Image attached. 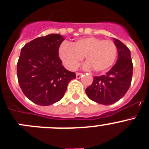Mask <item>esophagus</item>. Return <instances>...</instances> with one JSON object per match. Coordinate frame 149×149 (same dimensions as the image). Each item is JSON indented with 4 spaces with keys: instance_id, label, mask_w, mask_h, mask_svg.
Returning <instances> with one entry per match:
<instances>
[{
    "instance_id": "esophagus-1",
    "label": "esophagus",
    "mask_w": 149,
    "mask_h": 149,
    "mask_svg": "<svg viewBox=\"0 0 149 149\" xmlns=\"http://www.w3.org/2000/svg\"><path fill=\"white\" fill-rule=\"evenodd\" d=\"M81 75H82V73H79V72H77V73H76V77H77V79L81 78Z\"/></svg>"
}]
</instances>
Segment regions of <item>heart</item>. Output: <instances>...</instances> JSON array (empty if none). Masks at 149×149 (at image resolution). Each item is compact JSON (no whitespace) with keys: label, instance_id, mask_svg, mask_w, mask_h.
I'll return each instance as SVG.
<instances>
[{"label":"heart","instance_id":"obj_1","mask_svg":"<svg viewBox=\"0 0 149 149\" xmlns=\"http://www.w3.org/2000/svg\"><path fill=\"white\" fill-rule=\"evenodd\" d=\"M118 50L110 39L97 37L82 38L72 44H62L59 54L64 65L70 70H75L86 56V67L95 72H104L113 65Z\"/></svg>","mask_w":149,"mask_h":149}]
</instances>
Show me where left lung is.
Returning <instances> with one entry per match:
<instances>
[{
  "label": "left lung",
  "mask_w": 149,
  "mask_h": 149,
  "mask_svg": "<svg viewBox=\"0 0 149 149\" xmlns=\"http://www.w3.org/2000/svg\"><path fill=\"white\" fill-rule=\"evenodd\" d=\"M118 50V60L106 74L95 76L93 84L86 89L91 100L98 104L110 105L123 97L131 86L133 63L131 51L121 41L113 39Z\"/></svg>",
  "instance_id": "obj_1"
}]
</instances>
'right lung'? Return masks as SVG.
Returning a JSON list of instances; mask_svg holds the SVG:
<instances>
[{
	"instance_id": "add662e5",
	"label": "right lung",
	"mask_w": 149,
	"mask_h": 149,
	"mask_svg": "<svg viewBox=\"0 0 149 149\" xmlns=\"http://www.w3.org/2000/svg\"><path fill=\"white\" fill-rule=\"evenodd\" d=\"M64 41L60 34H49L24 46L17 63V76L24 95L36 104L48 106L62 99L68 83L76 78L59 57Z\"/></svg>"
}]
</instances>
